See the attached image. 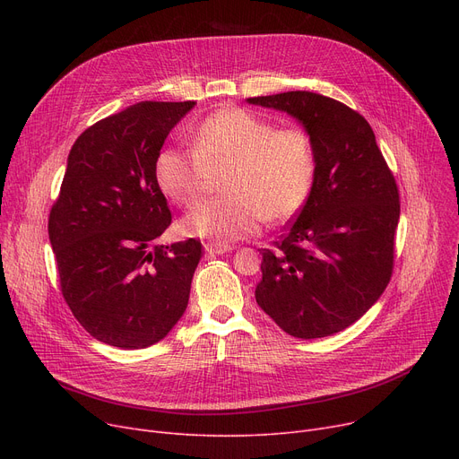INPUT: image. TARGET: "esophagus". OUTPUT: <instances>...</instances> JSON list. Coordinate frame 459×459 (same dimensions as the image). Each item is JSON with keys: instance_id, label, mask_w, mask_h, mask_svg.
<instances>
[{"instance_id": "1", "label": "esophagus", "mask_w": 459, "mask_h": 459, "mask_svg": "<svg viewBox=\"0 0 459 459\" xmlns=\"http://www.w3.org/2000/svg\"><path fill=\"white\" fill-rule=\"evenodd\" d=\"M204 251L208 253V255H225V253H230L232 251V247L230 246H213V244H206L204 246Z\"/></svg>"}]
</instances>
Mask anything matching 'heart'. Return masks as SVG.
<instances>
[{
  "label": "heart",
  "mask_w": 459,
  "mask_h": 459,
  "mask_svg": "<svg viewBox=\"0 0 459 459\" xmlns=\"http://www.w3.org/2000/svg\"><path fill=\"white\" fill-rule=\"evenodd\" d=\"M225 177V199L197 206L182 220L187 236L230 246L260 230L262 220L284 221L307 203L316 178V149L307 130L277 128L247 109L212 113L193 130V151L165 149L156 180L180 206L201 203Z\"/></svg>",
  "instance_id": "b5f03b06"
}]
</instances>
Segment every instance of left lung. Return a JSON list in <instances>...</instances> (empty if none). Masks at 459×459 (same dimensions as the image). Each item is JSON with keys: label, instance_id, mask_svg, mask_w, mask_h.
<instances>
[{"label": "left lung", "instance_id": "1", "mask_svg": "<svg viewBox=\"0 0 459 459\" xmlns=\"http://www.w3.org/2000/svg\"><path fill=\"white\" fill-rule=\"evenodd\" d=\"M294 117L316 149V178L279 251H262L258 307L288 334L322 339L355 324L393 273L398 187L363 115L290 91L247 99Z\"/></svg>", "mask_w": 459, "mask_h": 459}]
</instances>
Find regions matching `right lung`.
<instances>
[{
	"mask_svg": "<svg viewBox=\"0 0 459 459\" xmlns=\"http://www.w3.org/2000/svg\"><path fill=\"white\" fill-rule=\"evenodd\" d=\"M195 102H139L72 144L48 234L63 298L96 341L141 350L182 318L201 242L156 246L171 210L156 180L163 143Z\"/></svg>",
	"mask_w": 459,
	"mask_h": 459,
	"instance_id": "1",
	"label": "right lung"
}]
</instances>
